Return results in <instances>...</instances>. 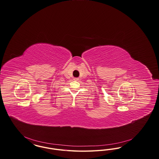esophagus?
<instances>
[{"label": "esophagus", "mask_w": 159, "mask_h": 159, "mask_svg": "<svg viewBox=\"0 0 159 159\" xmlns=\"http://www.w3.org/2000/svg\"><path fill=\"white\" fill-rule=\"evenodd\" d=\"M73 80H75V81H78V80H79V78H77V77H75V78L73 79Z\"/></svg>", "instance_id": "34e87169"}]
</instances>
